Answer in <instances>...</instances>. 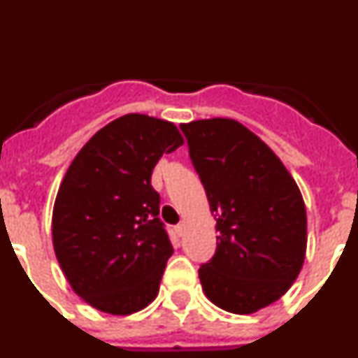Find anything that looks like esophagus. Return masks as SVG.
I'll list each match as a JSON object with an SVG mask.
<instances>
[{
	"label": "esophagus",
	"instance_id": "esophagus-1",
	"mask_svg": "<svg viewBox=\"0 0 358 358\" xmlns=\"http://www.w3.org/2000/svg\"><path fill=\"white\" fill-rule=\"evenodd\" d=\"M185 231H186L185 224H177V226H176V233H177V235L182 236V235H185Z\"/></svg>",
	"mask_w": 358,
	"mask_h": 358
}]
</instances>
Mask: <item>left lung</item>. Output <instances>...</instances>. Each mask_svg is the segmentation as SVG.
Returning a JSON list of instances; mask_svg holds the SVG:
<instances>
[{"instance_id": "1", "label": "left lung", "mask_w": 358, "mask_h": 358, "mask_svg": "<svg viewBox=\"0 0 358 358\" xmlns=\"http://www.w3.org/2000/svg\"><path fill=\"white\" fill-rule=\"evenodd\" d=\"M189 159L217 220V251L199 268L211 303L252 314L278 301L306 252V210L296 181L242 123L229 118L182 123Z\"/></svg>"}]
</instances>
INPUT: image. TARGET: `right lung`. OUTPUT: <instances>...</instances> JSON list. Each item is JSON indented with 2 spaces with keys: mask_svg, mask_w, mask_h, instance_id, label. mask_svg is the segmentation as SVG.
Masks as SVG:
<instances>
[{
  "mask_svg": "<svg viewBox=\"0 0 358 358\" xmlns=\"http://www.w3.org/2000/svg\"><path fill=\"white\" fill-rule=\"evenodd\" d=\"M181 145L173 123L125 115L69 164L53 206V249L71 289L100 312L129 315L156 299L173 248L150 177Z\"/></svg>",
  "mask_w": 358,
  "mask_h": 358,
  "instance_id": "1",
  "label": "right lung"
}]
</instances>
